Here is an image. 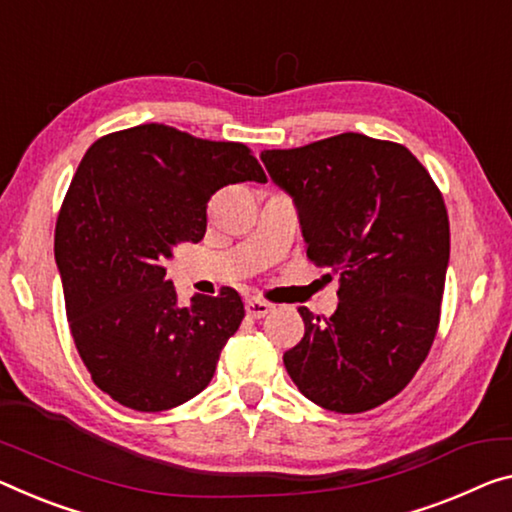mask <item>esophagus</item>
Here are the masks:
<instances>
[{
	"label": "esophagus",
	"mask_w": 512,
	"mask_h": 512,
	"mask_svg": "<svg viewBox=\"0 0 512 512\" xmlns=\"http://www.w3.org/2000/svg\"><path fill=\"white\" fill-rule=\"evenodd\" d=\"M245 306H247V316H251V318H265L267 313L274 309V304L265 302V300H258V297H249Z\"/></svg>",
	"instance_id": "obj_1"
}]
</instances>
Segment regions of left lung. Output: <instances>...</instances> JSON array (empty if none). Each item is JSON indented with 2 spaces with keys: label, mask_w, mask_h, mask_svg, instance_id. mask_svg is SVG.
Returning a JSON list of instances; mask_svg holds the SVG:
<instances>
[{
  "label": "left lung",
  "mask_w": 512,
  "mask_h": 512,
  "mask_svg": "<svg viewBox=\"0 0 512 512\" xmlns=\"http://www.w3.org/2000/svg\"><path fill=\"white\" fill-rule=\"evenodd\" d=\"M261 160L295 203L309 261L338 274L332 316L300 309L304 338L283 355L286 371L325 410H373L435 341L451 254L442 194L405 146L359 132Z\"/></svg>",
  "instance_id": "1"
}]
</instances>
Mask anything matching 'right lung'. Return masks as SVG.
I'll return each mask as SVG.
<instances>
[{
	"label": "right lung",
	"mask_w": 512,
	"mask_h": 512,
	"mask_svg": "<svg viewBox=\"0 0 512 512\" xmlns=\"http://www.w3.org/2000/svg\"><path fill=\"white\" fill-rule=\"evenodd\" d=\"M267 183L245 144L146 123L98 139L82 157L54 231L68 325L93 382L121 405L162 412L208 387L245 318L233 288L180 306L164 261L199 242L208 201Z\"/></svg>",
	"instance_id": "1"
}]
</instances>
